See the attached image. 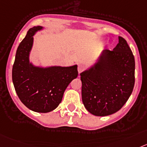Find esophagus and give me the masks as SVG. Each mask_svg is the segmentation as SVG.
Segmentation results:
<instances>
[{"label":"esophagus","instance_id":"obj_1","mask_svg":"<svg viewBox=\"0 0 147 147\" xmlns=\"http://www.w3.org/2000/svg\"><path fill=\"white\" fill-rule=\"evenodd\" d=\"M83 70H84V66L81 64H79L78 66V73L80 74L81 72H82Z\"/></svg>","mask_w":147,"mask_h":147}]
</instances>
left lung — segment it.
Wrapping results in <instances>:
<instances>
[{
    "label": "left lung",
    "mask_w": 147,
    "mask_h": 147,
    "mask_svg": "<svg viewBox=\"0 0 147 147\" xmlns=\"http://www.w3.org/2000/svg\"><path fill=\"white\" fill-rule=\"evenodd\" d=\"M113 50H104L95 66L81 73L82 101L96 116L118 112L135 85V58L127 40L119 37Z\"/></svg>",
    "instance_id": "obj_1"
}]
</instances>
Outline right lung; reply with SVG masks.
Here are the masks:
<instances>
[{"label": "right lung", "mask_w": 147, "mask_h": 147, "mask_svg": "<svg viewBox=\"0 0 147 147\" xmlns=\"http://www.w3.org/2000/svg\"><path fill=\"white\" fill-rule=\"evenodd\" d=\"M41 29V26H35L29 29L19 44L12 66V81L18 96L24 105L34 112L46 113L58 107L65 89L78 77V72L77 65L44 69L29 63L33 35Z\"/></svg>", "instance_id": "add662e5"}]
</instances>
